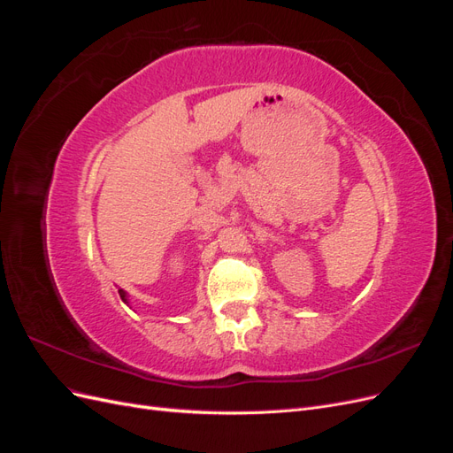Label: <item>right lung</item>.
Returning <instances> with one entry per match:
<instances>
[{"label":"right lung","instance_id":"1","mask_svg":"<svg viewBox=\"0 0 453 453\" xmlns=\"http://www.w3.org/2000/svg\"><path fill=\"white\" fill-rule=\"evenodd\" d=\"M119 295H120V298H122V300H125V303H127V293H125V291H122V289H119Z\"/></svg>","mask_w":453,"mask_h":453}]
</instances>
